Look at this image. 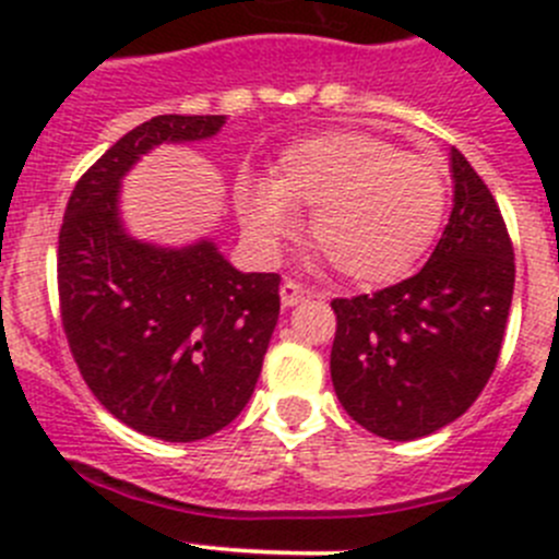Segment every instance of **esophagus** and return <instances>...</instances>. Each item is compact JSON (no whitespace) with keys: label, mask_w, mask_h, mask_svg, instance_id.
Masks as SVG:
<instances>
[{"label":"esophagus","mask_w":559,"mask_h":559,"mask_svg":"<svg viewBox=\"0 0 559 559\" xmlns=\"http://www.w3.org/2000/svg\"><path fill=\"white\" fill-rule=\"evenodd\" d=\"M308 297H313V292L306 289L302 284H297V281H284V284H281V306L284 308L300 306Z\"/></svg>","instance_id":"obj_1"}]
</instances>
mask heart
<instances>
[{
    "mask_svg": "<svg viewBox=\"0 0 559 559\" xmlns=\"http://www.w3.org/2000/svg\"><path fill=\"white\" fill-rule=\"evenodd\" d=\"M246 238L270 257L311 211L308 235L343 278L362 286L403 278L436 240L447 178L425 156L368 132H326L289 145L270 180L235 191Z\"/></svg>",
    "mask_w": 559,
    "mask_h": 559,
    "instance_id": "b5f03b06",
    "label": "heart"
}]
</instances>
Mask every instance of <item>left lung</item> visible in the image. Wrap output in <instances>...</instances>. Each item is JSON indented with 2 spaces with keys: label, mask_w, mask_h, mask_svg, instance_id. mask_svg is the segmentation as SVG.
Returning a JSON list of instances; mask_svg holds the SVG:
<instances>
[{
  "label": "left lung",
  "mask_w": 559,
  "mask_h": 559,
  "mask_svg": "<svg viewBox=\"0 0 559 559\" xmlns=\"http://www.w3.org/2000/svg\"><path fill=\"white\" fill-rule=\"evenodd\" d=\"M452 216L414 278L376 295L332 300V386L357 425L416 441L460 419L498 365L514 248L471 162L452 148Z\"/></svg>",
  "instance_id": "left-lung-1"
}]
</instances>
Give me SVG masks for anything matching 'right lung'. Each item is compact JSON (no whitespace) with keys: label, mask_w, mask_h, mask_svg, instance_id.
Returning a JSON list of instances; mask_svg holds the SVG:
<instances>
[{"label":"right lung","mask_w":559,"mask_h":559,"mask_svg":"<svg viewBox=\"0 0 559 559\" xmlns=\"http://www.w3.org/2000/svg\"><path fill=\"white\" fill-rule=\"evenodd\" d=\"M227 116H156L75 183L59 233L61 324L94 397L132 430L191 443L251 400L278 324L275 273H240L216 240L162 246L121 218V180L159 145L211 140Z\"/></svg>","instance_id":"obj_1"}]
</instances>
